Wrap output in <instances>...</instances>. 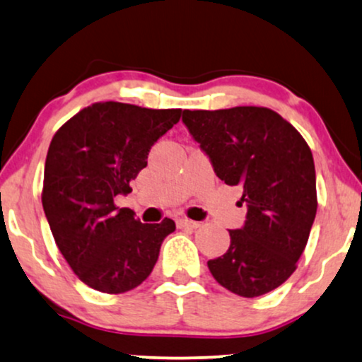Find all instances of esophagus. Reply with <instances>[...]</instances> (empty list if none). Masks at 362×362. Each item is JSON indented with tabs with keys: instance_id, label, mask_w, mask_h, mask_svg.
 <instances>
[{
	"instance_id": "34e87169",
	"label": "esophagus",
	"mask_w": 362,
	"mask_h": 362,
	"mask_svg": "<svg viewBox=\"0 0 362 362\" xmlns=\"http://www.w3.org/2000/svg\"><path fill=\"white\" fill-rule=\"evenodd\" d=\"M177 226L180 228H199L200 223L195 221H190V218H178Z\"/></svg>"
}]
</instances>
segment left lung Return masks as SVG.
Instances as JSON below:
<instances>
[{
    "label": "left lung",
    "instance_id": "left-lung-1",
    "mask_svg": "<svg viewBox=\"0 0 362 362\" xmlns=\"http://www.w3.org/2000/svg\"><path fill=\"white\" fill-rule=\"evenodd\" d=\"M182 120L247 205L245 226L228 230L227 252L207 262L214 279L242 297L277 289L296 271L317 210L308 141L265 107L184 110Z\"/></svg>",
    "mask_w": 362,
    "mask_h": 362
}]
</instances>
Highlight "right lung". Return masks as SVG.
Masks as SVG:
<instances>
[{
	"label": "right lung",
	"mask_w": 362,
	"mask_h": 362,
	"mask_svg": "<svg viewBox=\"0 0 362 362\" xmlns=\"http://www.w3.org/2000/svg\"><path fill=\"white\" fill-rule=\"evenodd\" d=\"M180 108L98 102L63 123L49 144L41 202L59 252L91 289L122 294L152 272L172 218L141 223L115 205L147 167L152 145L180 120Z\"/></svg>",
	"instance_id": "obj_1"
}]
</instances>
